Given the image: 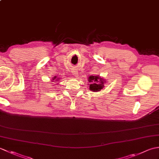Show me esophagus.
Segmentation results:
<instances>
[{
	"label": "esophagus",
	"instance_id": "1",
	"mask_svg": "<svg viewBox=\"0 0 159 159\" xmlns=\"http://www.w3.org/2000/svg\"><path fill=\"white\" fill-rule=\"evenodd\" d=\"M72 73L73 74V75L74 76H78V72H77V70H72Z\"/></svg>",
	"mask_w": 159,
	"mask_h": 159
}]
</instances>
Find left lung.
I'll use <instances>...</instances> for the list:
<instances>
[{
  "label": "left lung",
  "mask_w": 159,
  "mask_h": 159,
  "mask_svg": "<svg viewBox=\"0 0 159 159\" xmlns=\"http://www.w3.org/2000/svg\"><path fill=\"white\" fill-rule=\"evenodd\" d=\"M88 81L89 90L93 92H100L104 87V83H106V80L100 76H89Z\"/></svg>",
  "instance_id": "obj_1"
}]
</instances>
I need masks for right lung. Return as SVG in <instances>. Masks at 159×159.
<instances>
[{
  "instance_id": "obj_1",
  "label": "right lung",
  "mask_w": 159,
  "mask_h": 159,
  "mask_svg": "<svg viewBox=\"0 0 159 159\" xmlns=\"http://www.w3.org/2000/svg\"><path fill=\"white\" fill-rule=\"evenodd\" d=\"M52 79V82H58L59 81V80L60 79H59V78H57V76H55V77H53V79Z\"/></svg>"
}]
</instances>
